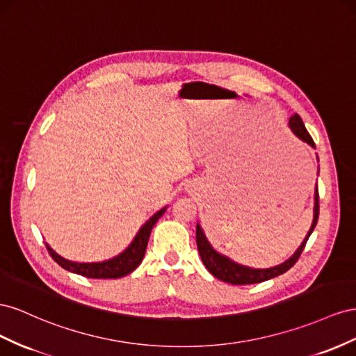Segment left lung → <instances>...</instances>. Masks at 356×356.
Returning a JSON list of instances; mask_svg holds the SVG:
<instances>
[{"instance_id": "1", "label": "left lung", "mask_w": 356, "mask_h": 356, "mask_svg": "<svg viewBox=\"0 0 356 356\" xmlns=\"http://www.w3.org/2000/svg\"><path fill=\"white\" fill-rule=\"evenodd\" d=\"M289 127L293 131V134H296L298 138H301L302 141H306L307 145L314 147V141L312 138V136L309 134V131L306 129L302 124V119L300 118V115H292L289 118ZM319 218V191L316 188V195H314V216H313V223H312V228L309 229L306 238L301 243V246L297 249V252L293 253V255L285 261L283 264L277 267H273V268H267V270H253L249 267H243L238 266V264L232 262L231 259H228L227 257H222L219 253L213 249L207 238L204 237V232H202L201 227L197 225V248L200 252V257L204 262L206 268L215 276L216 279L222 280V282H227L231 283V285H252V283H259V282H266L268 279H273L276 276H280V274L286 273L291 267H293V264H296L301 255V252L306 246V243L312 234V231L316 227V222Z\"/></svg>"}]
</instances>
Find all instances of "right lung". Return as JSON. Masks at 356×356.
I'll return each mask as SVG.
<instances>
[{
  "mask_svg": "<svg viewBox=\"0 0 356 356\" xmlns=\"http://www.w3.org/2000/svg\"><path fill=\"white\" fill-rule=\"evenodd\" d=\"M165 211V207L156 211L154 216H152L143 227L140 228L138 234L136 236L134 241L131 243L129 248L122 252L120 255H118L113 259H108L104 262H92V264H79V262H71L64 258H60L58 253H55L52 249H50L47 245V252L49 255L54 258L55 262H58L60 267L71 271L80 274L83 277L89 279H118V277H124L131 271H134L138 266L141 259L145 257V252L147 248V241L150 231L154 228L156 220L162 216V213Z\"/></svg>",
  "mask_w": 356,
  "mask_h": 356,
  "instance_id": "add662e5",
  "label": "right lung"
}]
</instances>
